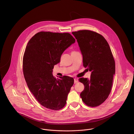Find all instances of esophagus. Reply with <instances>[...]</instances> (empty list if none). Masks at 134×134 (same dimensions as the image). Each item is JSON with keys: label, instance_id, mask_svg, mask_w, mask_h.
Listing matches in <instances>:
<instances>
[{"label": "esophagus", "instance_id": "esophagus-1", "mask_svg": "<svg viewBox=\"0 0 134 134\" xmlns=\"http://www.w3.org/2000/svg\"><path fill=\"white\" fill-rule=\"evenodd\" d=\"M77 82H78V79H76V78H75V79H74V84H76Z\"/></svg>", "mask_w": 134, "mask_h": 134}]
</instances>
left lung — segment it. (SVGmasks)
<instances>
[{
	"instance_id": "obj_1",
	"label": "left lung",
	"mask_w": 134,
	"mask_h": 134,
	"mask_svg": "<svg viewBox=\"0 0 134 134\" xmlns=\"http://www.w3.org/2000/svg\"><path fill=\"white\" fill-rule=\"evenodd\" d=\"M83 55V66L91 71L90 80L81 77L84 85L80 94L84 103L90 107L103 103L108 98L115 74V62L107 42L101 34L90 30L72 32Z\"/></svg>"
}]
</instances>
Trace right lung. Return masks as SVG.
I'll return each mask as SVG.
<instances>
[{
  "label": "right lung",
  "mask_w": 134,
  "mask_h": 134,
  "mask_svg": "<svg viewBox=\"0 0 134 134\" xmlns=\"http://www.w3.org/2000/svg\"><path fill=\"white\" fill-rule=\"evenodd\" d=\"M75 40L68 33L40 32L29 41L23 57V72L28 87L37 101L46 108L62 109L74 83L73 77L55 78L54 66L64 51Z\"/></svg>",
  "instance_id": "1"
}]
</instances>
